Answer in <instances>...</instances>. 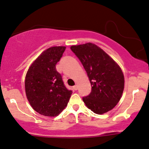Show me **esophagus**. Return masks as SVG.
Listing matches in <instances>:
<instances>
[{"mask_svg":"<svg viewBox=\"0 0 149 149\" xmlns=\"http://www.w3.org/2000/svg\"><path fill=\"white\" fill-rule=\"evenodd\" d=\"M73 90H75V91H76V90L78 89V86H77V85H76V86H73Z\"/></svg>","mask_w":149,"mask_h":149,"instance_id":"obj_1","label":"esophagus"}]
</instances>
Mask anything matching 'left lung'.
Wrapping results in <instances>:
<instances>
[{
  "label": "left lung",
  "mask_w": 149,
  "mask_h": 149,
  "mask_svg": "<svg viewBox=\"0 0 149 149\" xmlns=\"http://www.w3.org/2000/svg\"><path fill=\"white\" fill-rule=\"evenodd\" d=\"M72 52L87 72L92 90L83 100L88 108L101 114L113 109L122 97L125 78L119 65L92 43L72 46Z\"/></svg>",
  "instance_id": "8db88e82"
}]
</instances>
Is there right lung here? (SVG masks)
Returning <instances> with one entry per match:
<instances>
[{"instance_id":"obj_1","label":"right lung","mask_w":149,"mask_h":149,"mask_svg":"<svg viewBox=\"0 0 149 149\" xmlns=\"http://www.w3.org/2000/svg\"><path fill=\"white\" fill-rule=\"evenodd\" d=\"M66 47L47 49L32 63L24 81L29 104L36 112L47 117H55L66 107L72 91L68 90L56 71V64Z\"/></svg>"}]
</instances>
